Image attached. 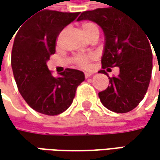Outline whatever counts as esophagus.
Wrapping results in <instances>:
<instances>
[{
    "instance_id": "esophagus-1",
    "label": "esophagus",
    "mask_w": 160,
    "mask_h": 160,
    "mask_svg": "<svg viewBox=\"0 0 160 160\" xmlns=\"http://www.w3.org/2000/svg\"><path fill=\"white\" fill-rule=\"evenodd\" d=\"M84 75H85V78H86V79H88V78H90V77L92 75V73H90V72H85V73H84Z\"/></svg>"
}]
</instances>
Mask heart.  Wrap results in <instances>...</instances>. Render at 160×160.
<instances>
[{
	"label": "heart",
	"instance_id": "obj_1",
	"mask_svg": "<svg viewBox=\"0 0 160 160\" xmlns=\"http://www.w3.org/2000/svg\"><path fill=\"white\" fill-rule=\"evenodd\" d=\"M81 30H82V33L84 34V36L87 39H89L90 37H92L94 34H98L99 33L98 28L92 22H83L81 24ZM92 57V55H80V56H77L75 58V62H76V64L78 66L82 67V68H86L88 66L89 60Z\"/></svg>",
	"mask_w": 160,
	"mask_h": 160
}]
</instances>
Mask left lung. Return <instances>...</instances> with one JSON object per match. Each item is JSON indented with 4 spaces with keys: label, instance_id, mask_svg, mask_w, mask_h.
<instances>
[{
    "label": "left lung",
    "instance_id": "obj_1",
    "mask_svg": "<svg viewBox=\"0 0 160 160\" xmlns=\"http://www.w3.org/2000/svg\"><path fill=\"white\" fill-rule=\"evenodd\" d=\"M81 20L92 21L104 31L103 68H119L118 77L109 78L110 85L98 93L101 103L116 113L132 110L144 99L151 79L153 54L146 32L129 15L110 7L85 11L77 19ZM104 69L99 73L107 74Z\"/></svg>",
    "mask_w": 160,
    "mask_h": 160
}]
</instances>
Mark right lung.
I'll return each mask as SVG.
<instances>
[{
  "mask_svg": "<svg viewBox=\"0 0 160 160\" xmlns=\"http://www.w3.org/2000/svg\"><path fill=\"white\" fill-rule=\"evenodd\" d=\"M80 12L63 13L43 10L30 17L17 31L12 50L11 65L18 91L35 111L54 116L66 111L73 102L84 73L67 68L53 77L47 67L55 52L59 33Z\"/></svg>",
  "mask_w": 160,
  "mask_h": 160,
  "instance_id": "obj_1",
  "label": "right lung"
}]
</instances>
